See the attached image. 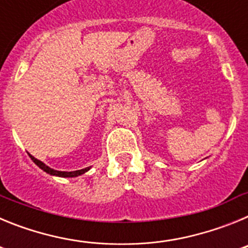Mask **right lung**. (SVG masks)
<instances>
[{"label":"right lung","instance_id":"add662e5","mask_svg":"<svg viewBox=\"0 0 248 248\" xmlns=\"http://www.w3.org/2000/svg\"><path fill=\"white\" fill-rule=\"evenodd\" d=\"M30 157L32 160H33V163L36 164L37 166H39V168L42 169L43 171L48 172V174H50V175H56V176L74 177V176H78V175L84 174L85 171H88V170H89V168H87V169H82V170H76V171H69V172H68V171H57V170H53V169L48 168V166L46 165V164H43L42 161H39V160H37L36 157H33L31 154H30Z\"/></svg>","mask_w":248,"mask_h":248}]
</instances>
